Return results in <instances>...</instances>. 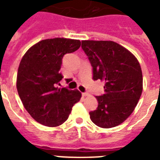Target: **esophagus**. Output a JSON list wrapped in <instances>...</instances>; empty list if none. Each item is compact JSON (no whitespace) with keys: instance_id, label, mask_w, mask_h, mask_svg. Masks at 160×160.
<instances>
[{"instance_id":"34e87169","label":"esophagus","mask_w":160,"mask_h":160,"mask_svg":"<svg viewBox=\"0 0 160 160\" xmlns=\"http://www.w3.org/2000/svg\"><path fill=\"white\" fill-rule=\"evenodd\" d=\"M82 95L83 96H88V95H89V94H88V93H82Z\"/></svg>"}]
</instances>
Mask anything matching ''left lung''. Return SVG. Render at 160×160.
<instances>
[{
    "instance_id": "left-lung-1",
    "label": "left lung",
    "mask_w": 160,
    "mask_h": 160,
    "mask_svg": "<svg viewBox=\"0 0 160 160\" xmlns=\"http://www.w3.org/2000/svg\"><path fill=\"white\" fill-rule=\"evenodd\" d=\"M93 68V80L105 81V93L96 96L97 109L90 119L101 128L122 124L134 111L143 90L139 61L127 49L110 41H82Z\"/></svg>"
}]
</instances>
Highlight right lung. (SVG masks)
Returning a JSON list of instances; mask_svg holds the SVG:
<instances>
[{"label": "right lung", "mask_w": 160, "mask_h": 160, "mask_svg": "<svg viewBox=\"0 0 160 160\" xmlns=\"http://www.w3.org/2000/svg\"><path fill=\"white\" fill-rule=\"evenodd\" d=\"M79 40L47 39L31 46L24 55L17 72L16 88L25 109L40 124L59 126L80 101L79 90L59 89L63 56L80 48Z\"/></svg>", "instance_id": "1"}]
</instances>
